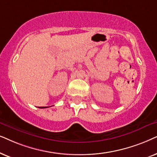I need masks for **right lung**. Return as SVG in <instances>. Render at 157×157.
<instances>
[{
	"label": "right lung",
	"instance_id": "obj_1",
	"mask_svg": "<svg viewBox=\"0 0 157 157\" xmlns=\"http://www.w3.org/2000/svg\"><path fill=\"white\" fill-rule=\"evenodd\" d=\"M46 108V107H40V108Z\"/></svg>",
	"mask_w": 157,
	"mask_h": 157
}]
</instances>
